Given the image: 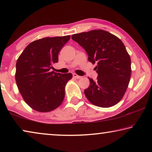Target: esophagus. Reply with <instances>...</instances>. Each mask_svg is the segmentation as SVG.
<instances>
[{"mask_svg":"<svg viewBox=\"0 0 152 152\" xmlns=\"http://www.w3.org/2000/svg\"><path fill=\"white\" fill-rule=\"evenodd\" d=\"M73 76H74V78H77V79H80V78H82V76H78V74H73Z\"/></svg>","mask_w":152,"mask_h":152,"instance_id":"34e87169","label":"esophagus"}]
</instances>
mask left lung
I'll return each instance as SVG.
<instances>
[{"instance_id":"8db88e82","label":"left lung","mask_w":152,"mask_h":152,"mask_svg":"<svg viewBox=\"0 0 152 152\" xmlns=\"http://www.w3.org/2000/svg\"><path fill=\"white\" fill-rule=\"evenodd\" d=\"M72 39L88 53V60L96 64V81L89 78L84 91L87 99L97 107L108 108L117 104L130 81L131 58L123 43L117 36L104 30H92L74 34Z\"/></svg>"}]
</instances>
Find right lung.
I'll return each instance as SVG.
<instances>
[{"mask_svg":"<svg viewBox=\"0 0 152 152\" xmlns=\"http://www.w3.org/2000/svg\"><path fill=\"white\" fill-rule=\"evenodd\" d=\"M70 35L45 37L30 43L18 58L15 80L25 102L37 111L46 113L62 103L65 86L72 78L71 73L52 71L58 62V53Z\"/></svg>","mask_w":152,"mask_h":152,"instance_id":"right-lung-1","label":"right lung"}]
</instances>
